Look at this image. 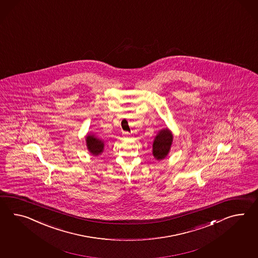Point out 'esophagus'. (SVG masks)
<instances>
[{
  "mask_svg": "<svg viewBox=\"0 0 258 258\" xmlns=\"http://www.w3.org/2000/svg\"><path fill=\"white\" fill-rule=\"evenodd\" d=\"M123 135H124V137L127 138L130 136V133L128 132H123Z\"/></svg>",
  "mask_w": 258,
  "mask_h": 258,
  "instance_id": "1",
  "label": "esophagus"
}]
</instances>
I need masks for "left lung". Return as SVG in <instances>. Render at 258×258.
<instances>
[{
  "mask_svg": "<svg viewBox=\"0 0 258 258\" xmlns=\"http://www.w3.org/2000/svg\"><path fill=\"white\" fill-rule=\"evenodd\" d=\"M172 143V134L168 128L160 131L153 144V154L157 159H163L169 154Z\"/></svg>",
  "mask_w": 258,
  "mask_h": 258,
  "instance_id": "8db88e82",
  "label": "left lung"
}]
</instances>
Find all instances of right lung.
I'll list each match as a JSON object with an SVG mask.
<instances>
[{"instance_id":"add662e5","label":"right lung","mask_w":258,"mask_h":258,"mask_svg":"<svg viewBox=\"0 0 258 258\" xmlns=\"http://www.w3.org/2000/svg\"><path fill=\"white\" fill-rule=\"evenodd\" d=\"M87 145H88L89 152L94 156H98L99 154H101L103 150V146H104L101 140L95 138L93 135L87 136Z\"/></svg>"}]
</instances>
